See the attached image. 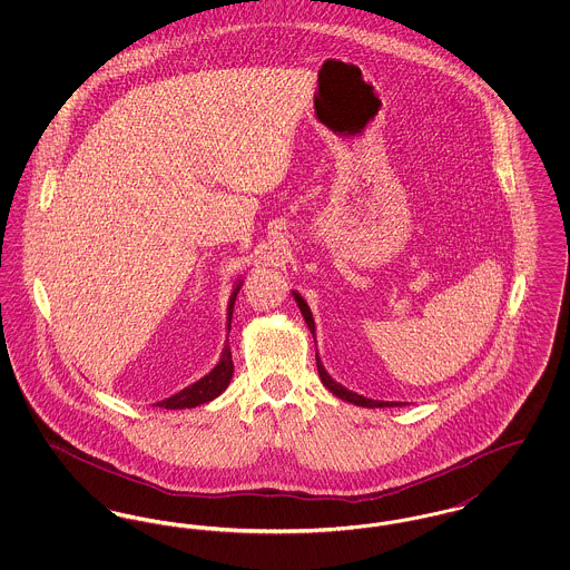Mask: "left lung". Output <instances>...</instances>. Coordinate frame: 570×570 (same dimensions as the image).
Listing matches in <instances>:
<instances>
[{
	"instance_id": "left-lung-1",
	"label": "left lung",
	"mask_w": 570,
	"mask_h": 570,
	"mask_svg": "<svg viewBox=\"0 0 570 570\" xmlns=\"http://www.w3.org/2000/svg\"><path fill=\"white\" fill-rule=\"evenodd\" d=\"M293 297L297 301L298 309H301V316L305 318V323L309 326V331L314 333V316H312V312H309V305L305 303V298L301 297L298 293L293 291ZM316 365H318V374H321V380H323V384H325L326 389L335 395V397H340V400H344V402H351L354 406H363V407H393V406H404L402 402H379V400H370V397H363V395H358V393H354L351 389H346V386H342L340 382H335V380L331 379L328 374H326L325 365H323V361L316 356Z\"/></svg>"
}]
</instances>
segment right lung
<instances>
[{
  "mask_svg": "<svg viewBox=\"0 0 570 570\" xmlns=\"http://www.w3.org/2000/svg\"><path fill=\"white\" fill-rule=\"evenodd\" d=\"M239 288H242V279L235 282L233 293H230V298H228V307H226V326H228V331H230L233 307H235V298H237ZM233 370H235V365H233L230 348H228V344H224L216 367L207 376L196 380L194 384L181 389L179 393L166 397L163 402H156V406L166 407V410H184V407H196L200 406V404H207V402L216 400L217 395H222L226 391V386L230 384V379H233Z\"/></svg>",
  "mask_w": 570,
  "mask_h": 570,
  "instance_id": "right-lung-1",
  "label": "right lung"
}]
</instances>
